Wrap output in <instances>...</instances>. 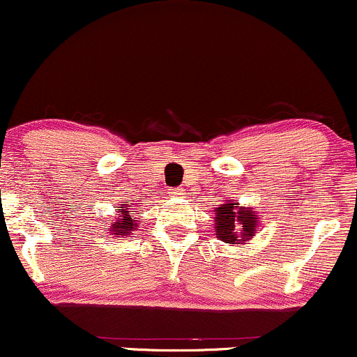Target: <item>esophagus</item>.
<instances>
[{"mask_svg": "<svg viewBox=\"0 0 357 357\" xmlns=\"http://www.w3.org/2000/svg\"><path fill=\"white\" fill-rule=\"evenodd\" d=\"M171 195H174V197H181V195H185V188H174V190L171 191Z\"/></svg>", "mask_w": 357, "mask_h": 357, "instance_id": "34e87169", "label": "esophagus"}]
</instances>
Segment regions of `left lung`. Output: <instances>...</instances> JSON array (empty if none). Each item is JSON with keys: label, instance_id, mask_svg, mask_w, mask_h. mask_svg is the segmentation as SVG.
<instances>
[{"label": "left lung", "instance_id": "obj_1", "mask_svg": "<svg viewBox=\"0 0 357 357\" xmlns=\"http://www.w3.org/2000/svg\"><path fill=\"white\" fill-rule=\"evenodd\" d=\"M237 205L238 203L227 199L215 208V232L225 244H248V241L256 236L259 225V215L254 213L252 208Z\"/></svg>", "mask_w": 357, "mask_h": 357}]
</instances>
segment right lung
<instances>
[{"label":"right lung","instance_id":"add662e5","mask_svg":"<svg viewBox=\"0 0 357 357\" xmlns=\"http://www.w3.org/2000/svg\"><path fill=\"white\" fill-rule=\"evenodd\" d=\"M130 206H132L130 202H121L119 210H116V211H119L120 217L116 218L115 222L108 220L109 232H112V236L127 237V236H130V234L135 230L137 222H139V220H134V215L130 213Z\"/></svg>","mask_w":357,"mask_h":357}]
</instances>
